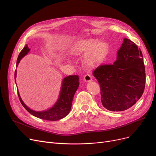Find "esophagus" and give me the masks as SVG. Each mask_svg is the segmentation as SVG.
<instances>
[{
  "instance_id": "obj_1",
  "label": "esophagus",
  "mask_w": 156,
  "mask_h": 156,
  "mask_svg": "<svg viewBox=\"0 0 156 156\" xmlns=\"http://www.w3.org/2000/svg\"><path fill=\"white\" fill-rule=\"evenodd\" d=\"M84 80L86 82H89V81H92V77L89 74H87L84 75Z\"/></svg>"
}]
</instances>
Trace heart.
Instances as JSON below:
<instances>
[{"mask_svg":"<svg viewBox=\"0 0 156 156\" xmlns=\"http://www.w3.org/2000/svg\"><path fill=\"white\" fill-rule=\"evenodd\" d=\"M108 51V45L104 41H97L96 39H84L75 44L71 49L74 55L79 56L86 52L83 62L87 68H93L105 58Z\"/></svg>","mask_w":156,"mask_h":156,"instance_id":"1","label":"heart"}]
</instances>
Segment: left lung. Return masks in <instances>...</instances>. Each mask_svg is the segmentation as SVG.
Wrapping results in <instances>:
<instances>
[{
	"label": "left lung",
	"instance_id": "8db88e82",
	"mask_svg": "<svg viewBox=\"0 0 156 156\" xmlns=\"http://www.w3.org/2000/svg\"><path fill=\"white\" fill-rule=\"evenodd\" d=\"M93 75L100 85L103 107L115 112L128 109L142 96L145 88L142 52L134 42L124 38L115 62L98 66Z\"/></svg>",
	"mask_w": 156,
	"mask_h": 156
}]
</instances>
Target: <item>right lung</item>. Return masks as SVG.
Wrapping results in <instances>:
<instances>
[{"mask_svg": "<svg viewBox=\"0 0 156 156\" xmlns=\"http://www.w3.org/2000/svg\"><path fill=\"white\" fill-rule=\"evenodd\" d=\"M29 51L30 49L28 48V45H26L18 56L17 60V66L18 64L20 63L21 59L29 53ZM16 75L17 72L16 69L15 79L16 77ZM79 75H69V76L65 77L62 81V87H61L58 100L56 102L53 107H51L47 111H34L31 110L22 101L20 94H19V92L17 91L18 96L22 105L33 116L45 120H58L63 119V118L69 114L71 110V107H72L74 94L75 92L77 91L79 85Z\"/></svg>", "mask_w": 156, "mask_h": 156, "instance_id": "1", "label": "right lung"}]
</instances>
